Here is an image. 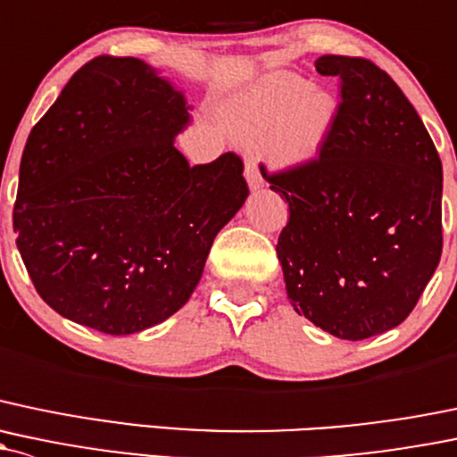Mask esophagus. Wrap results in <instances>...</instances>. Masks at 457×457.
<instances>
[{"label":"esophagus","instance_id":"esophagus-1","mask_svg":"<svg viewBox=\"0 0 457 457\" xmlns=\"http://www.w3.org/2000/svg\"><path fill=\"white\" fill-rule=\"evenodd\" d=\"M245 179H247L249 190H261L262 188V175L258 170V164L253 157H249L247 164H245Z\"/></svg>","mask_w":457,"mask_h":457}]
</instances>
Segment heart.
<instances>
[{
  "instance_id": "heart-1",
  "label": "heart",
  "mask_w": 457,
  "mask_h": 457,
  "mask_svg": "<svg viewBox=\"0 0 457 457\" xmlns=\"http://www.w3.org/2000/svg\"><path fill=\"white\" fill-rule=\"evenodd\" d=\"M220 115L229 136L241 142L271 137L273 162L297 168L313 164L321 155L333 133L337 103L302 76L276 71L232 96Z\"/></svg>"
}]
</instances>
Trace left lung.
Instances as JSON below:
<instances>
[{"label":"left lung","mask_w":457,"mask_h":457,"mask_svg":"<svg viewBox=\"0 0 457 457\" xmlns=\"http://www.w3.org/2000/svg\"><path fill=\"white\" fill-rule=\"evenodd\" d=\"M342 79L313 164L267 175L289 204L278 261L297 315L348 342L401 324L443 253V164L401 87L372 61L326 54Z\"/></svg>","instance_id":"1"}]
</instances>
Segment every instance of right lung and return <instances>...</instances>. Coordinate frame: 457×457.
Here are the masks:
<instances>
[{"label":"right lung","instance_id":"right-lung-1","mask_svg":"<svg viewBox=\"0 0 457 457\" xmlns=\"http://www.w3.org/2000/svg\"><path fill=\"white\" fill-rule=\"evenodd\" d=\"M190 104L133 56L80 67L28 136L12 228L35 289L107 335L162 324L199 285L214 237L243 208V162L190 166Z\"/></svg>","mask_w":457,"mask_h":457}]
</instances>
